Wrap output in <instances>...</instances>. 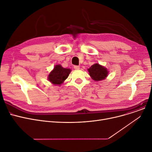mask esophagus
<instances>
[{
    "mask_svg": "<svg viewBox=\"0 0 152 152\" xmlns=\"http://www.w3.org/2000/svg\"><path fill=\"white\" fill-rule=\"evenodd\" d=\"M74 68L75 69H76V70H78V69H80V66H74Z\"/></svg>",
    "mask_w": 152,
    "mask_h": 152,
    "instance_id": "34e87169",
    "label": "esophagus"
}]
</instances>
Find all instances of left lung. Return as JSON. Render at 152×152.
<instances>
[{"label": "left lung", "instance_id": "left-lung-1", "mask_svg": "<svg viewBox=\"0 0 152 152\" xmlns=\"http://www.w3.org/2000/svg\"><path fill=\"white\" fill-rule=\"evenodd\" d=\"M89 74L95 81H99L105 78L108 75L107 69L99 64H94L88 69Z\"/></svg>", "mask_w": 152, "mask_h": 152}]
</instances>
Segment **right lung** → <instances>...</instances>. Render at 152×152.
Here are the masks:
<instances>
[{
	"mask_svg": "<svg viewBox=\"0 0 152 152\" xmlns=\"http://www.w3.org/2000/svg\"><path fill=\"white\" fill-rule=\"evenodd\" d=\"M70 69L63 68L61 65H57L53 69L48 75L50 82L55 85H61L68 77Z\"/></svg>",
	"mask_w": 152,
	"mask_h": 152,
	"instance_id": "obj_1",
	"label": "right lung"
}]
</instances>
